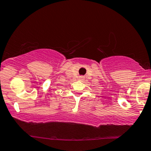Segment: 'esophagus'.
I'll return each mask as SVG.
<instances>
[{"instance_id":"esophagus-1","label":"esophagus","mask_w":151,"mask_h":151,"mask_svg":"<svg viewBox=\"0 0 151 151\" xmlns=\"http://www.w3.org/2000/svg\"><path fill=\"white\" fill-rule=\"evenodd\" d=\"M84 77H79V80L82 81V80H84Z\"/></svg>"}]
</instances>
